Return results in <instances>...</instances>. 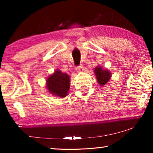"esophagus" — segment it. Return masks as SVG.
<instances>
[{
    "label": "esophagus",
    "mask_w": 153,
    "mask_h": 153,
    "mask_svg": "<svg viewBox=\"0 0 153 153\" xmlns=\"http://www.w3.org/2000/svg\"><path fill=\"white\" fill-rule=\"evenodd\" d=\"M83 67L82 65H79V66L76 67V70L78 71V72H81V71H83Z\"/></svg>",
    "instance_id": "obj_1"
}]
</instances>
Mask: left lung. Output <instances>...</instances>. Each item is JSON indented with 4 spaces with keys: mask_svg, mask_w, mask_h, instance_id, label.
I'll return each mask as SVG.
<instances>
[{
    "mask_svg": "<svg viewBox=\"0 0 153 153\" xmlns=\"http://www.w3.org/2000/svg\"><path fill=\"white\" fill-rule=\"evenodd\" d=\"M95 73L97 82L100 85H105L111 78V73L107 70H103L101 67H97L95 69Z\"/></svg>",
    "mask_w": 153,
    "mask_h": 153,
    "instance_id": "1",
    "label": "left lung"
}]
</instances>
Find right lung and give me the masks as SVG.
Returning <instances> with one entry per match:
<instances>
[{
    "instance_id": "obj_1",
    "label": "right lung",
    "mask_w": 153,
    "mask_h": 153,
    "mask_svg": "<svg viewBox=\"0 0 153 153\" xmlns=\"http://www.w3.org/2000/svg\"><path fill=\"white\" fill-rule=\"evenodd\" d=\"M70 76L66 73L56 70L47 80V88L52 95L65 97L70 89Z\"/></svg>"
}]
</instances>
